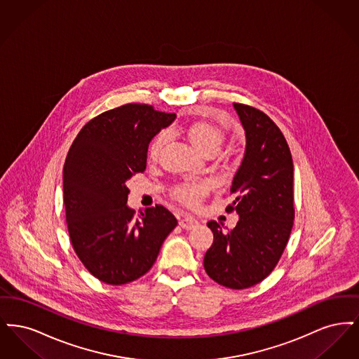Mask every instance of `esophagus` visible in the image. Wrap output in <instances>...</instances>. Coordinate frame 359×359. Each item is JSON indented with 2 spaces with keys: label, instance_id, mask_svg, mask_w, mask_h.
<instances>
[{
  "label": "esophagus",
  "instance_id": "obj_1",
  "mask_svg": "<svg viewBox=\"0 0 359 359\" xmlns=\"http://www.w3.org/2000/svg\"><path fill=\"white\" fill-rule=\"evenodd\" d=\"M179 224H180V227L184 229V230H191V229H195V227L199 224V222H198L195 218L189 217V215H184V217L179 221Z\"/></svg>",
  "mask_w": 359,
  "mask_h": 359
}]
</instances>
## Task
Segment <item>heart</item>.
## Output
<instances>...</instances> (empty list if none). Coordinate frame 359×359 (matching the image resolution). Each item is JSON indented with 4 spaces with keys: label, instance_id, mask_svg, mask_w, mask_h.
<instances>
[{
    "label": "heart",
    "instance_id": "b5f03b06",
    "mask_svg": "<svg viewBox=\"0 0 359 359\" xmlns=\"http://www.w3.org/2000/svg\"><path fill=\"white\" fill-rule=\"evenodd\" d=\"M186 136L191 145L202 154L210 156L219 152L224 141V132L222 128L210 121H195L188 125ZM168 140L165 132L158 133L154 137L149 147V157L157 160L163 152V148ZM210 183L198 182V183H184L175 189V198L183 202L184 205H196L210 191Z\"/></svg>",
    "mask_w": 359,
    "mask_h": 359
}]
</instances>
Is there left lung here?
Returning a JSON list of instances; mask_svg holds the SVG:
<instances>
[{
  "label": "left lung",
  "mask_w": 359,
  "mask_h": 359,
  "mask_svg": "<svg viewBox=\"0 0 359 359\" xmlns=\"http://www.w3.org/2000/svg\"><path fill=\"white\" fill-rule=\"evenodd\" d=\"M245 130V154L231 182L237 194L227 211L237 226L224 231L210 221L214 242L205 252V273L231 290L261 283L283 255L293 226V163L277 125L258 109L233 103Z\"/></svg>",
  "instance_id": "8db88e82"
}]
</instances>
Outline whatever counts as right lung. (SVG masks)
<instances>
[{
	"mask_svg": "<svg viewBox=\"0 0 359 359\" xmlns=\"http://www.w3.org/2000/svg\"><path fill=\"white\" fill-rule=\"evenodd\" d=\"M175 120L149 104H123L87 122L69 148L63 168L69 238L102 283L122 285L147 273L177 224L163 205L136 217L126 205V182L145 171L151 141Z\"/></svg>",
	"mask_w": 359,
	"mask_h": 359,
	"instance_id": "obj_1",
	"label": "right lung"
}]
</instances>
